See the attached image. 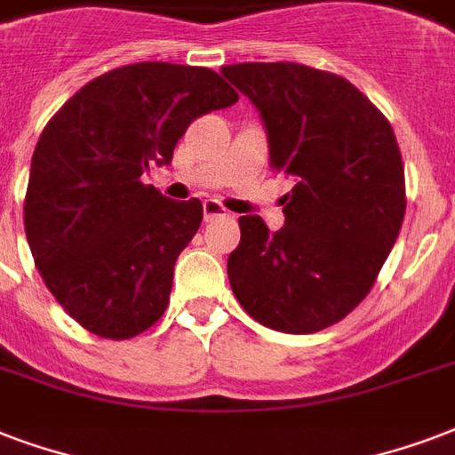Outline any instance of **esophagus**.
<instances>
[{"label":"esophagus","instance_id":"obj_1","mask_svg":"<svg viewBox=\"0 0 455 455\" xmlns=\"http://www.w3.org/2000/svg\"><path fill=\"white\" fill-rule=\"evenodd\" d=\"M225 215H230V213H228L218 201L213 199L204 201V220H206V223H211V220H215V218H225Z\"/></svg>","mask_w":455,"mask_h":455}]
</instances>
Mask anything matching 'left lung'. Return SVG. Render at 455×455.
I'll use <instances>...</instances> for the list:
<instances>
[{
	"instance_id": "left-lung-1",
	"label": "left lung",
	"mask_w": 455,
	"mask_h": 455,
	"mask_svg": "<svg viewBox=\"0 0 455 455\" xmlns=\"http://www.w3.org/2000/svg\"><path fill=\"white\" fill-rule=\"evenodd\" d=\"M223 76L261 112L271 167L295 180L285 225L240 218L228 278L273 331L329 329L364 297L405 215V172L388 119L347 78L295 61H244Z\"/></svg>"
}]
</instances>
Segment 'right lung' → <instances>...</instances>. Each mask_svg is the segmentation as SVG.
Instances as JSON below:
<instances>
[{
	"label": "right lung",
	"instance_id": "add662e5",
	"mask_svg": "<svg viewBox=\"0 0 455 455\" xmlns=\"http://www.w3.org/2000/svg\"><path fill=\"white\" fill-rule=\"evenodd\" d=\"M237 98L206 67L141 61L88 81L47 122L23 225L47 290L85 331L126 340L165 314L204 206L167 199L141 175L172 160L194 119Z\"/></svg>",
	"mask_w": 455,
	"mask_h": 455
}]
</instances>
